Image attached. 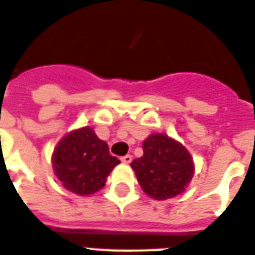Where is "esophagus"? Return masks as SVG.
I'll list each match as a JSON object with an SVG mask.
<instances>
[{"label": "esophagus", "instance_id": "34e87169", "mask_svg": "<svg viewBox=\"0 0 255 255\" xmlns=\"http://www.w3.org/2000/svg\"><path fill=\"white\" fill-rule=\"evenodd\" d=\"M131 160H133L131 155H125L121 157V161H122V163H125V164H129V163H131Z\"/></svg>", "mask_w": 255, "mask_h": 255}]
</instances>
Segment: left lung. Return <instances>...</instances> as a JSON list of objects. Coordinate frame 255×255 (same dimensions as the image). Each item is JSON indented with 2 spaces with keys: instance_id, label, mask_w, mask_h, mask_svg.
I'll list each match as a JSON object with an SVG mask.
<instances>
[{
  "instance_id": "left-lung-1",
  "label": "left lung",
  "mask_w": 255,
  "mask_h": 255,
  "mask_svg": "<svg viewBox=\"0 0 255 255\" xmlns=\"http://www.w3.org/2000/svg\"><path fill=\"white\" fill-rule=\"evenodd\" d=\"M144 155L131 161L142 190L155 200L181 194L193 178L194 166L189 152L164 134L149 135L142 144Z\"/></svg>"
}]
</instances>
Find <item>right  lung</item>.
Here are the masks:
<instances>
[{"label":"right lung","mask_w":255,"mask_h":255,"mask_svg":"<svg viewBox=\"0 0 255 255\" xmlns=\"http://www.w3.org/2000/svg\"><path fill=\"white\" fill-rule=\"evenodd\" d=\"M118 163L115 156L110 155L107 142L99 140L88 126L62 138L53 155L55 175L65 189L79 196L100 190Z\"/></svg>","instance_id":"add662e5"}]
</instances>
